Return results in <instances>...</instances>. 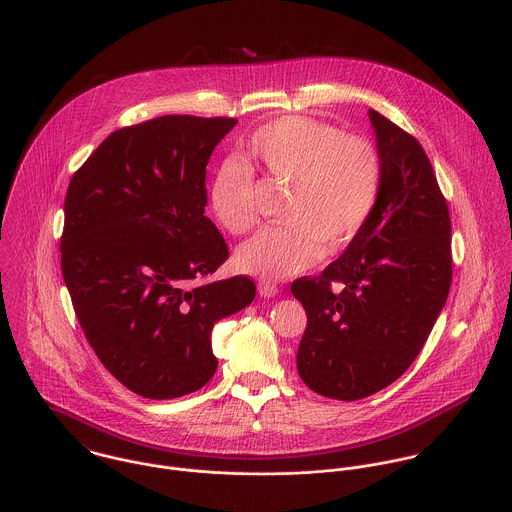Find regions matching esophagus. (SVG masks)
Instances as JSON below:
<instances>
[{
	"mask_svg": "<svg viewBox=\"0 0 512 512\" xmlns=\"http://www.w3.org/2000/svg\"><path fill=\"white\" fill-rule=\"evenodd\" d=\"M277 293H279V287H277L275 283H271V281H261V283H259V295H261V297L271 299V297H275Z\"/></svg>",
	"mask_w": 512,
	"mask_h": 512,
	"instance_id": "1",
	"label": "esophagus"
}]
</instances>
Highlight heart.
I'll return each instance as SVG.
<instances>
[{
  "instance_id": "heart-1",
  "label": "heart",
  "mask_w": 512,
  "mask_h": 512,
  "mask_svg": "<svg viewBox=\"0 0 512 512\" xmlns=\"http://www.w3.org/2000/svg\"><path fill=\"white\" fill-rule=\"evenodd\" d=\"M249 160L275 184L289 186L281 219L237 249L243 273L277 281L303 273L322 253L344 251L380 204L386 164L380 146L364 134H344L336 124L283 116L259 126L245 142ZM209 205L233 235L259 221L255 168L227 158L213 172Z\"/></svg>"
}]
</instances>
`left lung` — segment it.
I'll list each match as a JSON object with an SVG mask.
<instances>
[{
	"instance_id": "1",
	"label": "left lung",
	"mask_w": 512,
	"mask_h": 512,
	"mask_svg": "<svg viewBox=\"0 0 512 512\" xmlns=\"http://www.w3.org/2000/svg\"><path fill=\"white\" fill-rule=\"evenodd\" d=\"M368 114L386 164L380 204L336 261L291 285L307 310L299 376L342 402L368 398L408 370L453 275L449 207L425 150L380 112Z\"/></svg>"
}]
</instances>
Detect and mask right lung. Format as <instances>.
<instances>
[{
  "instance_id": "add662e5",
  "label": "right lung",
  "mask_w": 512,
  "mask_h": 512,
  "mask_svg": "<svg viewBox=\"0 0 512 512\" xmlns=\"http://www.w3.org/2000/svg\"><path fill=\"white\" fill-rule=\"evenodd\" d=\"M235 122L168 114L124 126L69 182L65 285L104 368L142 398L204 388L217 370L213 324L255 299L245 275L194 285L229 257L204 215L205 166Z\"/></svg>"
}]
</instances>
